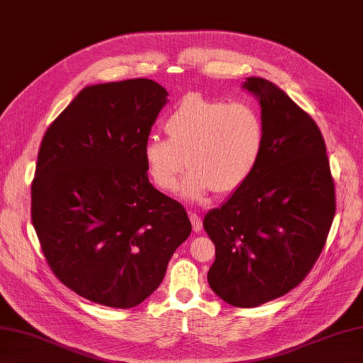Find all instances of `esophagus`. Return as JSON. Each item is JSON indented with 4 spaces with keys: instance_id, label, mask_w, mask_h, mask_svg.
<instances>
[{
    "instance_id": "34e87169",
    "label": "esophagus",
    "mask_w": 363,
    "mask_h": 363,
    "mask_svg": "<svg viewBox=\"0 0 363 363\" xmlns=\"http://www.w3.org/2000/svg\"><path fill=\"white\" fill-rule=\"evenodd\" d=\"M190 221H191V225H193V230H195L196 233L202 230V220H201V216L198 213L191 212L190 213Z\"/></svg>"
}]
</instances>
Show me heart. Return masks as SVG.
<instances>
[{
    "label": "heart",
    "instance_id": "heart-1",
    "mask_svg": "<svg viewBox=\"0 0 363 363\" xmlns=\"http://www.w3.org/2000/svg\"><path fill=\"white\" fill-rule=\"evenodd\" d=\"M167 139L151 136L143 145L148 174L172 191L187 164L181 196L202 201L210 191L227 195L246 182L259 162L266 123L254 104L190 94L164 123Z\"/></svg>",
    "mask_w": 363,
    "mask_h": 363
}]
</instances>
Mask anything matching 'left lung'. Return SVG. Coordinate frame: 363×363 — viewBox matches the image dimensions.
I'll return each instance as SVG.
<instances>
[{
    "instance_id": "1",
    "label": "left lung",
    "mask_w": 363,
    "mask_h": 363,
    "mask_svg": "<svg viewBox=\"0 0 363 363\" xmlns=\"http://www.w3.org/2000/svg\"><path fill=\"white\" fill-rule=\"evenodd\" d=\"M266 123L250 178L204 216L215 244L207 280L218 297L255 308L305 280L322 254L335 215V187L322 131L274 83L249 77Z\"/></svg>"
}]
</instances>
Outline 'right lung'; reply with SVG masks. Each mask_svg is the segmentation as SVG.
Here are the masks:
<instances>
[{
  "instance_id": "obj_1",
  "label": "right lung",
  "mask_w": 363,
  "mask_h": 363,
  "mask_svg": "<svg viewBox=\"0 0 363 363\" xmlns=\"http://www.w3.org/2000/svg\"><path fill=\"white\" fill-rule=\"evenodd\" d=\"M167 91L148 79L88 86L49 125L30 218L50 271L99 305L128 309L164 280L191 224L148 181L143 145Z\"/></svg>"
}]
</instances>
